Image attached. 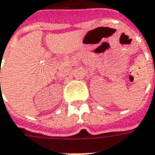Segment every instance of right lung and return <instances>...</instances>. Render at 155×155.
Wrapping results in <instances>:
<instances>
[{"label":"right lung","mask_w":155,"mask_h":155,"mask_svg":"<svg viewBox=\"0 0 155 155\" xmlns=\"http://www.w3.org/2000/svg\"><path fill=\"white\" fill-rule=\"evenodd\" d=\"M0 84H1V83H0Z\"/></svg>","instance_id":"right-lung-1"}]
</instances>
